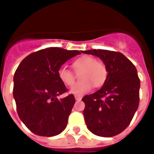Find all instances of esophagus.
Wrapping results in <instances>:
<instances>
[{
	"label": "esophagus",
	"mask_w": 154,
	"mask_h": 154,
	"mask_svg": "<svg viewBox=\"0 0 154 154\" xmlns=\"http://www.w3.org/2000/svg\"><path fill=\"white\" fill-rule=\"evenodd\" d=\"M75 100L77 101H80L82 99V96H80V95H75Z\"/></svg>",
	"instance_id": "34e87169"
}]
</instances>
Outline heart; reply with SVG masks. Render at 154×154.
Instances as JSON below:
<instances>
[{"label":"heart","mask_w":154,"mask_h":154,"mask_svg":"<svg viewBox=\"0 0 154 154\" xmlns=\"http://www.w3.org/2000/svg\"><path fill=\"white\" fill-rule=\"evenodd\" d=\"M72 66L76 72H80L82 81L77 83L70 88V93L76 95L87 94L93 88L103 86L107 78V69L103 62L96 60L90 56H82L72 62ZM58 78L66 86L70 87L75 83V75L65 66L60 67L57 71Z\"/></svg>","instance_id":"obj_1"}]
</instances>
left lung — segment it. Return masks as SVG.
I'll list each match as a JSON object with an SVG mask.
<instances>
[{
    "instance_id": "1",
    "label": "left lung",
    "mask_w": 154,
    "mask_h": 154,
    "mask_svg": "<svg viewBox=\"0 0 154 154\" xmlns=\"http://www.w3.org/2000/svg\"><path fill=\"white\" fill-rule=\"evenodd\" d=\"M82 52L99 57L108 73L99 90L82 98L86 125L97 136H115L130 125L139 106L140 80L137 69L121 52L102 49Z\"/></svg>"
}]
</instances>
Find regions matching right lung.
<instances>
[{
  "mask_svg": "<svg viewBox=\"0 0 154 154\" xmlns=\"http://www.w3.org/2000/svg\"><path fill=\"white\" fill-rule=\"evenodd\" d=\"M82 51L48 48L29 54L14 75V96L18 115L33 134L51 137L66 129L75 99L73 94L58 99L67 92L57 71Z\"/></svg>",
  "mask_w": 154,
  "mask_h": 154,
  "instance_id": "obj_1",
  "label": "right lung"
}]
</instances>
